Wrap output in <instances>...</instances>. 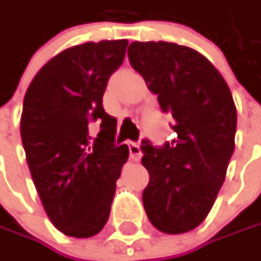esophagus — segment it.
<instances>
[{
  "label": "esophagus",
  "instance_id": "obj_1",
  "mask_svg": "<svg viewBox=\"0 0 261 261\" xmlns=\"http://www.w3.org/2000/svg\"><path fill=\"white\" fill-rule=\"evenodd\" d=\"M127 147H129L130 159H132V160H140L141 156H142L140 145H138L137 142H129V144H127Z\"/></svg>",
  "mask_w": 261,
  "mask_h": 261
}]
</instances>
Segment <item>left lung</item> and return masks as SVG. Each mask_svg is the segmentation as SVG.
Wrapping results in <instances>:
<instances>
[{"label":"left lung","mask_w":261,"mask_h":261,"mask_svg":"<svg viewBox=\"0 0 261 261\" xmlns=\"http://www.w3.org/2000/svg\"><path fill=\"white\" fill-rule=\"evenodd\" d=\"M127 56L177 132L163 147L142 141L141 162L150 175L142 192L145 213L160 232H190L211 211L234 150L232 92L217 68L190 47L135 41Z\"/></svg>","instance_id":"1"}]
</instances>
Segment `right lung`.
I'll return each instance as SVG.
<instances>
[{
  "instance_id": "1",
  "label": "right lung",
  "mask_w": 261,
  "mask_h": 261,
  "mask_svg": "<svg viewBox=\"0 0 261 261\" xmlns=\"http://www.w3.org/2000/svg\"><path fill=\"white\" fill-rule=\"evenodd\" d=\"M126 47L127 40H103L66 48L37 72L23 99L20 137L31 177L50 221L66 236L102 230L129 158L126 144H114L117 120L102 107Z\"/></svg>"
}]
</instances>
